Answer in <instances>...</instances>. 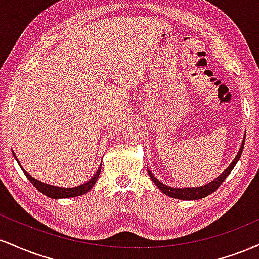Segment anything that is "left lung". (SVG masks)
<instances>
[{"label":"left lung","instance_id":"8db88e82","mask_svg":"<svg viewBox=\"0 0 259 259\" xmlns=\"http://www.w3.org/2000/svg\"><path fill=\"white\" fill-rule=\"evenodd\" d=\"M245 138H246V134L243 135L242 144H241V146H240L239 152H237L236 156H235L233 162L229 164V167L225 169V170L223 171L219 177H217L215 179L209 181L207 185H202V186H197V187H171V186L165 185V184H163L162 181H159L158 179H157V178L154 177L152 173H151L150 169L148 168H147V171H148V174H150L151 179H152L153 183L157 185V187H158L163 194L169 196V197L178 198V200H185V201H192V200H200V198H204V197H207L208 195L212 194V192H214L215 190L222 185L223 181L227 179L228 175L231 173V170H233L235 165H236V163L239 162L240 157H241V153L243 151V146H245Z\"/></svg>","mask_w":259,"mask_h":259}]
</instances>
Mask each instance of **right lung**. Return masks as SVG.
<instances>
[{"label":"right lung","mask_w":259,"mask_h":259,"mask_svg":"<svg viewBox=\"0 0 259 259\" xmlns=\"http://www.w3.org/2000/svg\"><path fill=\"white\" fill-rule=\"evenodd\" d=\"M12 153H13L14 158L18 162V164L20 165L19 160L17 159L16 154H14L13 151H12ZM101 167H102V164H100V168L97 169V171L95 173L94 177L91 178L90 180L86 181V183L81 184V185L79 186H75V187H59V186H55V185H50V184H46V183H42V181L35 179L34 177H31L30 174L26 173V171L23 169L22 165H20V168H22V170L24 171V174L26 175V178H28L29 180L31 181V184L34 185L38 191L41 192V194L46 195L47 197H51V198H55V200H57V198H68V197H76V196H81L86 194L88 191H90L91 187L96 184L97 179H99L100 177V173H101Z\"/></svg>","instance_id":"right-lung-1"}]
</instances>
